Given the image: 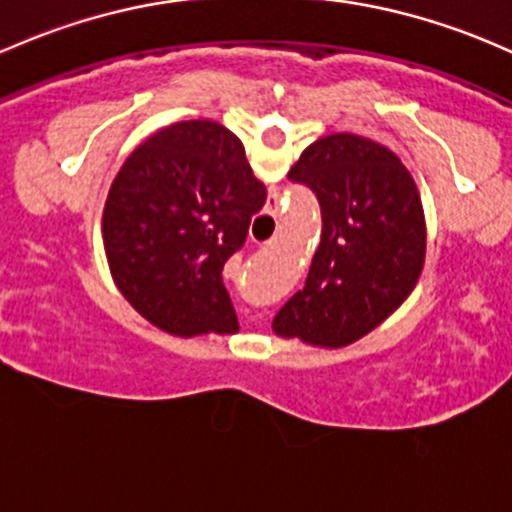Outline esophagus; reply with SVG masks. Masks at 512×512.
I'll return each mask as SVG.
<instances>
[{"mask_svg": "<svg viewBox=\"0 0 512 512\" xmlns=\"http://www.w3.org/2000/svg\"><path fill=\"white\" fill-rule=\"evenodd\" d=\"M277 301H279V294H272V297H267V299H265V304H267V306H272V304H277Z\"/></svg>", "mask_w": 512, "mask_h": 512, "instance_id": "1", "label": "esophagus"}]
</instances>
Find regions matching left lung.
Returning <instances> with one entry per match:
<instances>
[{"mask_svg": "<svg viewBox=\"0 0 512 512\" xmlns=\"http://www.w3.org/2000/svg\"><path fill=\"white\" fill-rule=\"evenodd\" d=\"M289 179L319 203V240L306 287L274 328L309 346L346 348L375 331L417 287L424 213L402 161L358 134L311 144Z\"/></svg>", "mask_w": 512, "mask_h": 512, "instance_id": "1", "label": "left lung"}]
</instances>
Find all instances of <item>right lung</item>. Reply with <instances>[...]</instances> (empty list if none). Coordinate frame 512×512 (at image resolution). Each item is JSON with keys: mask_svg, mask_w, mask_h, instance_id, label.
I'll return each mask as SVG.
<instances>
[{"mask_svg": "<svg viewBox=\"0 0 512 512\" xmlns=\"http://www.w3.org/2000/svg\"><path fill=\"white\" fill-rule=\"evenodd\" d=\"M265 186L220 125L169 127L134 149L105 208L112 282L149 324L174 336L238 326L223 267L245 242Z\"/></svg>", "mask_w": 512, "mask_h": 512, "instance_id": "right-lung-1", "label": "right lung"}]
</instances>
